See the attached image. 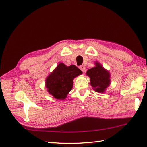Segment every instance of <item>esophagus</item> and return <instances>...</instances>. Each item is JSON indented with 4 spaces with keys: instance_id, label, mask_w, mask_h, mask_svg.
Wrapping results in <instances>:
<instances>
[{
    "instance_id": "obj_1",
    "label": "esophagus",
    "mask_w": 147,
    "mask_h": 147,
    "mask_svg": "<svg viewBox=\"0 0 147 147\" xmlns=\"http://www.w3.org/2000/svg\"><path fill=\"white\" fill-rule=\"evenodd\" d=\"M80 69L83 72H84L86 71V67L84 65L80 66Z\"/></svg>"
}]
</instances>
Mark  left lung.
Listing matches in <instances>:
<instances>
[{
	"instance_id": "left-lung-1",
	"label": "left lung",
	"mask_w": 147,
	"mask_h": 147,
	"mask_svg": "<svg viewBox=\"0 0 147 147\" xmlns=\"http://www.w3.org/2000/svg\"><path fill=\"white\" fill-rule=\"evenodd\" d=\"M94 64V67L88 70L86 75L90 78V84L93 90L97 92H104L110 84V73L98 62Z\"/></svg>"
}]
</instances>
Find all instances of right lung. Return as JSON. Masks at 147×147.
<instances>
[{
  "mask_svg": "<svg viewBox=\"0 0 147 147\" xmlns=\"http://www.w3.org/2000/svg\"><path fill=\"white\" fill-rule=\"evenodd\" d=\"M82 74V70L75 65L66 66L63 63L59 64L46 79L49 94L56 99L64 100L72 90L74 78Z\"/></svg>",
  "mask_w": 147,
  "mask_h": 147,
  "instance_id": "1",
  "label": "right lung"
}]
</instances>
